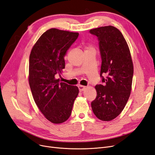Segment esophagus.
Returning a JSON list of instances; mask_svg holds the SVG:
<instances>
[{
  "label": "esophagus",
  "instance_id": "esophagus-1",
  "mask_svg": "<svg viewBox=\"0 0 155 155\" xmlns=\"http://www.w3.org/2000/svg\"><path fill=\"white\" fill-rule=\"evenodd\" d=\"M78 88H79V91H80V92L85 91V89H86V87L83 86V85H79Z\"/></svg>",
  "mask_w": 155,
  "mask_h": 155
}]
</instances>
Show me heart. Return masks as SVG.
<instances>
[{"label":"heart","mask_w":155,"mask_h":155,"mask_svg":"<svg viewBox=\"0 0 155 155\" xmlns=\"http://www.w3.org/2000/svg\"><path fill=\"white\" fill-rule=\"evenodd\" d=\"M90 48H92V47H91V46H87V49Z\"/></svg>","instance_id":"1"}]
</instances>
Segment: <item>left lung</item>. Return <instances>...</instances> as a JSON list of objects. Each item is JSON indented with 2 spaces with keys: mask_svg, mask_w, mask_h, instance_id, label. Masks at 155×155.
I'll use <instances>...</instances> for the list:
<instances>
[{
  "mask_svg": "<svg viewBox=\"0 0 155 155\" xmlns=\"http://www.w3.org/2000/svg\"><path fill=\"white\" fill-rule=\"evenodd\" d=\"M97 37L101 56L100 76L103 85H96L94 114L102 121L116 118L125 107L132 88L133 63L129 46L121 32L112 26L90 30ZM106 74L104 78L102 74Z\"/></svg>",
  "mask_w": 155,
  "mask_h": 155,
  "instance_id": "1",
  "label": "left lung"
}]
</instances>
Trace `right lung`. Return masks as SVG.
<instances>
[{
	"mask_svg": "<svg viewBox=\"0 0 155 155\" xmlns=\"http://www.w3.org/2000/svg\"><path fill=\"white\" fill-rule=\"evenodd\" d=\"M78 35L77 32L49 29L30 52L28 81L32 96L40 111L53 124H62L69 118L79 94L77 86L60 82L55 77L64 68V56Z\"/></svg>",
	"mask_w": 155,
	"mask_h": 155,
	"instance_id": "obj_1",
	"label": "right lung"
}]
</instances>
